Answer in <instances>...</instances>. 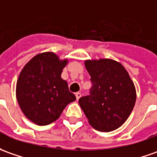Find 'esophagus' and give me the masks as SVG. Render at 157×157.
Listing matches in <instances>:
<instances>
[{"mask_svg":"<svg viewBox=\"0 0 157 157\" xmlns=\"http://www.w3.org/2000/svg\"><path fill=\"white\" fill-rule=\"evenodd\" d=\"M81 96H82V94H81V93H75V97H76V100H77V101L81 98Z\"/></svg>","mask_w":157,"mask_h":157,"instance_id":"1","label":"esophagus"}]
</instances>
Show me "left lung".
Listing matches in <instances>:
<instances>
[{"label": "left lung", "mask_w": 157, "mask_h": 157, "mask_svg": "<svg viewBox=\"0 0 157 157\" xmlns=\"http://www.w3.org/2000/svg\"><path fill=\"white\" fill-rule=\"evenodd\" d=\"M91 76L90 94L79 104L97 131L112 132L123 124L136 102V88L123 65L111 59L85 62Z\"/></svg>", "instance_id": "obj_1"}]
</instances>
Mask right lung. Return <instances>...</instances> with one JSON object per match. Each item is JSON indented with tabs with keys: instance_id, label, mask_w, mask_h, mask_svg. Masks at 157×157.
<instances>
[{
	"instance_id": "right-lung-1",
	"label": "right lung",
	"mask_w": 157,
	"mask_h": 157,
	"mask_svg": "<svg viewBox=\"0 0 157 157\" xmlns=\"http://www.w3.org/2000/svg\"><path fill=\"white\" fill-rule=\"evenodd\" d=\"M68 60L52 52L35 56L21 70L16 97L25 117L38 125L56 121L70 102L75 101L68 83L61 78Z\"/></svg>"
}]
</instances>
